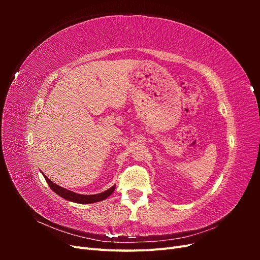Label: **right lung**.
<instances>
[{
	"label": "right lung",
	"instance_id": "1",
	"mask_svg": "<svg viewBox=\"0 0 260 260\" xmlns=\"http://www.w3.org/2000/svg\"><path fill=\"white\" fill-rule=\"evenodd\" d=\"M44 178H45V181L48 182V184L50 185L52 190L56 194H58L60 198L65 199L67 201H70V202L78 203V204H91V203H96V202H100V201H103V200L107 199L108 196L115 191V186H116V185H114L111 188H108V190L102 192V193H99V194L82 195V194L75 193L73 191H69L65 187H61V186L57 185L56 183H53L52 181L46 176H44Z\"/></svg>",
	"mask_w": 260,
	"mask_h": 260
}]
</instances>
